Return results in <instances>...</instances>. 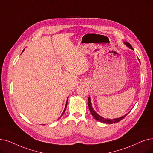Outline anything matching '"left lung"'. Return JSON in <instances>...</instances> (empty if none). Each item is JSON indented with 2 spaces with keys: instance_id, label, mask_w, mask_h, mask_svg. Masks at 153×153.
Masks as SVG:
<instances>
[{
  "instance_id": "obj_1",
  "label": "left lung",
  "mask_w": 153,
  "mask_h": 153,
  "mask_svg": "<svg viewBox=\"0 0 153 153\" xmlns=\"http://www.w3.org/2000/svg\"><path fill=\"white\" fill-rule=\"evenodd\" d=\"M124 44L126 45V46H128V47L131 49L133 50V48H132L131 45L127 42H124ZM139 62H140V61H139ZM88 106H89V111L91 112V114L92 115V116L94 117V118H95L97 121H99V122H101V123H107V124H113V123H116L119 121H120L121 120H122L123 119H124L126 116H127L128 114V113H127L126 114H125L124 116L121 117H119V118H116V119H105V118H104L102 117H101V116H99L97 112L93 109L92 107V104H91V98L89 96V98H88Z\"/></svg>"
}]
</instances>
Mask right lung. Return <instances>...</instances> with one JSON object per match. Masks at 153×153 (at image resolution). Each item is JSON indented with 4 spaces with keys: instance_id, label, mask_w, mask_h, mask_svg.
<instances>
[{
    "instance_id": "add662e5",
    "label": "right lung",
    "mask_w": 153,
    "mask_h": 153,
    "mask_svg": "<svg viewBox=\"0 0 153 153\" xmlns=\"http://www.w3.org/2000/svg\"><path fill=\"white\" fill-rule=\"evenodd\" d=\"M24 50H23V51H24ZM23 51H22V52H23ZM67 104H68V100H67V102H66V104H65V109H64V111H63V113H62V115H63V114L64 113V112H65V111L66 108H67ZM60 117H59V118H60Z\"/></svg>"
}]
</instances>
